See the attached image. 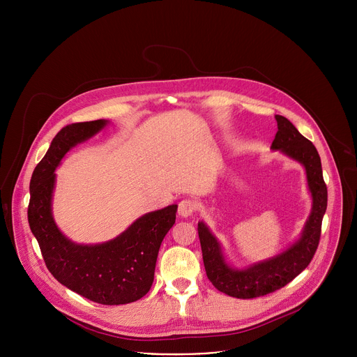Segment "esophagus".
I'll return each instance as SVG.
<instances>
[{
	"label": "esophagus",
	"mask_w": 357,
	"mask_h": 357,
	"mask_svg": "<svg viewBox=\"0 0 357 357\" xmlns=\"http://www.w3.org/2000/svg\"><path fill=\"white\" fill-rule=\"evenodd\" d=\"M193 212H195V203H193L192 200L185 199V200H182V202L179 203L178 213H179L181 218H185V219H186V218L192 216Z\"/></svg>",
	"instance_id": "esophagus-1"
}]
</instances>
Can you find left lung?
Segmentation results:
<instances>
[{"mask_svg": "<svg viewBox=\"0 0 357 357\" xmlns=\"http://www.w3.org/2000/svg\"><path fill=\"white\" fill-rule=\"evenodd\" d=\"M275 120L278 131L271 149L280 151L282 155L303 167L312 199L311 213L299 237L287 248L273 257L244 267H234L209 226L203 220L197 223L206 275L220 292L234 298H257L282 288L308 267L319 244L322 219L328 206V189L324 182L319 154L315 145L288 119L277 114Z\"/></svg>", "mask_w": 357, "mask_h": 357, "instance_id": "8db88e82", "label": "left lung"}]
</instances>
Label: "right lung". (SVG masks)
<instances>
[{
    "label": "right lung",
    "mask_w": 357,
    "mask_h": 357,
    "mask_svg": "<svg viewBox=\"0 0 357 357\" xmlns=\"http://www.w3.org/2000/svg\"><path fill=\"white\" fill-rule=\"evenodd\" d=\"M109 123L105 119L73 123L55 135L31 178L28 222L47 270L62 285L97 303L123 305L141 299L154 282L158 251L175 225L178 205L145 213L114 238L96 244L65 236L52 211L55 171L62 160Z\"/></svg>",
    "instance_id": "obj_1"
}]
</instances>
